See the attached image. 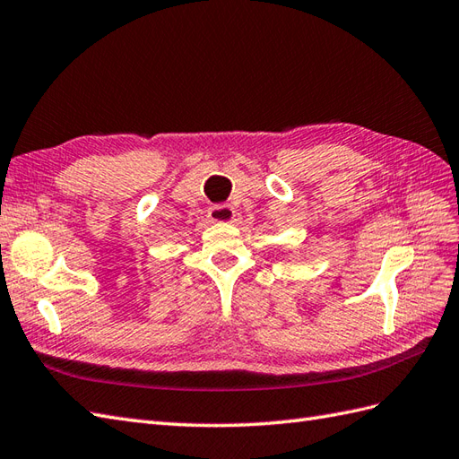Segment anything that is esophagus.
Instances as JSON below:
<instances>
[{
    "instance_id": "obj_1",
    "label": "esophagus",
    "mask_w": 459,
    "mask_h": 459,
    "mask_svg": "<svg viewBox=\"0 0 459 459\" xmlns=\"http://www.w3.org/2000/svg\"><path fill=\"white\" fill-rule=\"evenodd\" d=\"M207 217L213 221V222H232L234 217H237V213H234V209L230 205L222 204V205L209 207Z\"/></svg>"
}]
</instances>
